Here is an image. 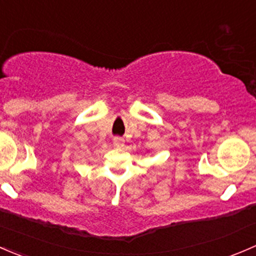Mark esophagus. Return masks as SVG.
<instances>
[{
  "instance_id": "esophagus-1",
  "label": "esophagus",
  "mask_w": 256,
  "mask_h": 256,
  "mask_svg": "<svg viewBox=\"0 0 256 256\" xmlns=\"http://www.w3.org/2000/svg\"><path fill=\"white\" fill-rule=\"evenodd\" d=\"M123 144H124V139L120 138V136H114L113 138V146H117V148H120L123 146Z\"/></svg>"
}]
</instances>
